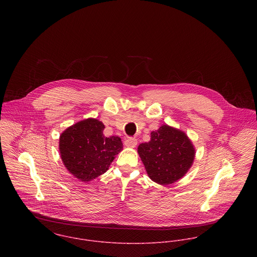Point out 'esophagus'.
<instances>
[{
    "instance_id": "1",
    "label": "esophagus",
    "mask_w": 257,
    "mask_h": 257,
    "mask_svg": "<svg viewBox=\"0 0 257 257\" xmlns=\"http://www.w3.org/2000/svg\"><path fill=\"white\" fill-rule=\"evenodd\" d=\"M124 146L127 147H136L138 146V140L135 138H127L124 141Z\"/></svg>"
}]
</instances>
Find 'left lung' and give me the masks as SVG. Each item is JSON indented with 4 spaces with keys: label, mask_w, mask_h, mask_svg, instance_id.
Returning a JSON list of instances; mask_svg holds the SVG:
<instances>
[{
    "label": "left lung",
    "mask_w": 257,
    "mask_h": 257,
    "mask_svg": "<svg viewBox=\"0 0 257 257\" xmlns=\"http://www.w3.org/2000/svg\"><path fill=\"white\" fill-rule=\"evenodd\" d=\"M138 151L150 179L161 185L183 177L195 157V149L188 137L168 125L152 132L150 142L140 145Z\"/></svg>",
    "instance_id": "obj_1"
}]
</instances>
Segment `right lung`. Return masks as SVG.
Instances as JSON below:
<instances>
[{
  "label": "right lung",
  "mask_w": 257,
  "mask_h": 257,
  "mask_svg": "<svg viewBox=\"0 0 257 257\" xmlns=\"http://www.w3.org/2000/svg\"><path fill=\"white\" fill-rule=\"evenodd\" d=\"M105 125L96 118L81 120L61 134V159L74 176L88 182L104 174L114 156L122 149L119 138H106Z\"/></svg>",
  "instance_id": "obj_1"
}]
</instances>
